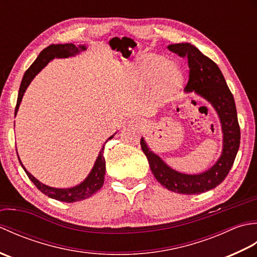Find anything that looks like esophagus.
<instances>
[{
    "instance_id": "obj_1",
    "label": "esophagus",
    "mask_w": 257,
    "mask_h": 257,
    "mask_svg": "<svg viewBox=\"0 0 257 257\" xmlns=\"http://www.w3.org/2000/svg\"><path fill=\"white\" fill-rule=\"evenodd\" d=\"M145 120L143 118H133L132 120L129 121V124L132 125V127H135L137 129H141L145 125Z\"/></svg>"
}]
</instances>
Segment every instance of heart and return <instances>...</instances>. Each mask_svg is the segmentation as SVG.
Listing matches in <instances>:
<instances>
[{"label":"heart","instance_id":"heart-1","mask_svg":"<svg viewBox=\"0 0 257 257\" xmlns=\"http://www.w3.org/2000/svg\"><path fill=\"white\" fill-rule=\"evenodd\" d=\"M134 88L145 90L152 85L151 96L157 103H165L176 95L182 85L183 75L176 65L167 58L149 54L140 59L128 74Z\"/></svg>","mask_w":257,"mask_h":257}]
</instances>
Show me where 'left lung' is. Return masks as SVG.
<instances>
[{
    "instance_id": "8db88e82",
    "label": "left lung",
    "mask_w": 257,
    "mask_h": 257,
    "mask_svg": "<svg viewBox=\"0 0 257 257\" xmlns=\"http://www.w3.org/2000/svg\"><path fill=\"white\" fill-rule=\"evenodd\" d=\"M168 48L188 59L189 81L184 91L194 92L210 102L219 116L223 134L222 152L210 169L201 173L188 174L169 167L150 149L144 137L140 140V145L158 182L172 192L200 194L217 187L226 178L235 160L241 139L235 101L219 66L194 45L178 43L170 44Z\"/></svg>"
}]
</instances>
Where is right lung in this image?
<instances>
[{
  "instance_id": "obj_1",
  "label": "right lung",
  "mask_w": 257,
  "mask_h": 257,
  "mask_svg": "<svg viewBox=\"0 0 257 257\" xmlns=\"http://www.w3.org/2000/svg\"><path fill=\"white\" fill-rule=\"evenodd\" d=\"M86 50H87V46L85 44L76 46L72 44V43H69V44H56V45L52 44L50 46H47L45 50H43L40 53V55H38L37 58L35 59V62L31 65V67L29 69L26 70L23 76V79H22L20 90H19V96H18V102H16V107H15V116L19 111L22 98H23L27 87H29V85L31 84V81L35 78V76L40 73L48 63L53 61L54 58L74 57L76 55H78V54H80L81 52H85ZM117 133H114L111 137H109L106 140V143L109 139H111ZM103 150H105V145L102 146V148L99 151V155H98L97 159L94 163V167H92L91 171L89 172L88 176L86 177L84 181L80 182L77 185H75V187L66 188V189L48 187V185L42 183L40 180H37L34 176H32V174L26 170L25 167L23 166V163H22L20 159L19 154H18V157H19L21 166L24 169L27 177L30 178L31 181L36 185V188L40 190L41 192L57 201L72 203V202H78L81 200L88 199L92 194H95L98 190L101 189L103 184V180H105V173H106V161H105V157H103Z\"/></svg>"
}]
</instances>
